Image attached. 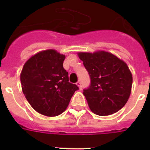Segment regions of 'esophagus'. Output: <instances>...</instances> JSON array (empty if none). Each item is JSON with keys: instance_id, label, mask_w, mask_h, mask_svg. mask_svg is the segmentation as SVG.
Listing matches in <instances>:
<instances>
[{"instance_id": "obj_1", "label": "esophagus", "mask_w": 150, "mask_h": 150, "mask_svg": "<svg viewBox=\"0 0 150 150\" xmlns=\"http://www.w3.org/2000/svg\"><path fill=\"white\" fill-rule=\"evenodd\" d=\"M76 86H77L78 87H79V89H81V88H82V86H81V82H80V81H78L77 83H76Z\"/></svg>"}]
</instances>
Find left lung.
<instances>
[{
    "instance_id": "obj_1",
    "label": "left lung",
    "mask_w": 150,
    "mask_h": 150,
    "mask_svg": "<svg viewBox=\"0 0 150 150\" xmlns=\"http://www.w3.org/2000/svg\"><path fill=\"white\" fill-rule=\"evenodd\" d=\"M91 78L89 88L83 90L90 110L98 116H109L121 110L128 101L132 74L127 64L109 52H79Z\"/></svg>"
}]
</instances>
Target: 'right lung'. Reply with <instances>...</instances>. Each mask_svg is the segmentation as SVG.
I'll list each match as a JSON object with an SVG mask.
<instances>
[{"label":"right lung","mask_w":150,"mask_h":150,"mask_svg":"<svg viewBox=\"0 0 150 150\" xmlns=\"http://www.w3.org/2000/svg\"><path fill=\"white\" fill-rule=\"evenodd\" d=\"M65 55L55 50L40 51L25 63L20 74L22 89L30 105L46 116H56L67 109L78 87L69 83L64 69Z\"/></svg>","instance_id":"obj_1"}]
</instances>
